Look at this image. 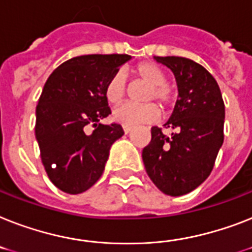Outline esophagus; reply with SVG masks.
Segmentation results:
<instances>
[{"mask_svg": "<svg viewBox=\"0 0 252 252\" xmlns=\"http://www.w3.org/2000/svg\"><path fill=\"white\" fill-rule=\"evenodd\" d=\"M123 130H124V133H129L130 130H132V126H123Z\"/></svg>", "mask_w": 252, "mask_h": 252, "instance_id": "esophagus-1", "label": "esophagus"}]
</instances>
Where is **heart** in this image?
I'll list each match as a JSON object with an SVG mask.
<instances>
[{
  "label": "heart",
  "mask_w": 252,
  "mask_h": 252,
  "mask_svg": "<svg viewBox=\"0 0 252 252\" xmlns=\"http://www.w3.org/2000/svg\"><path fill=\"white\" fill-rule=\"evenodd\" d=\"M134 77L149 84V89L144 95V101L149 103L144 105L120 106L114 111V119L124 126H137L142 123H153L159 118L158 107L151 102H158L163 110H168L175 102V94L167 85L165 73L153 63L145 62L137 64L132 69ZM126 95V76L122 72L114 73L105 87V97L110 105H120Z\"/></svg>",
  "instance_id": "b5f03b06"
}]
</instances>
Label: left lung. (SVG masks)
Returning <instances> with one entry per match:
<instances>
[{
	"label": "left lung",
	"instance_id": "8db88e82",
	"mask_svg": "<svg viewBox=\"0 0 252 252\" xmlns=\"http://www.w3.org/2000/svg\"><path fill=\"white\" fill-rule=\"evenodd\" d=\"M171 68L179 99L164 124L175 132L165 136L151 128L150 144L144 147L145 168L160 191L179 197L207 179L224 142L225 106L211 73L199 63L183 57H155Z\"/></svg>",
	"mask_w": 252,
	"mask_h": 252
}]
</instances>
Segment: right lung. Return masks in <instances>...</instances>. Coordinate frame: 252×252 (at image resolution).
<instances>
[{"mask_svg":"<svg viewBox=\"0 0 252 252\" xmlns=\"http://www.w3.org/2000/svg\"><path fill=\"white\" fill-rule=\"evenodd\" d=\"M129 59L126 54L75 57L45 83L34 133L48 177L64 193L80 194L97 183L110 147L124 134L118 123L106 126L99 120L111 114L106 84Z\"/></svg>","mask_w":252,"mask_h":252,"instance_id":"obj_1","label":"right lung"}]
</instances>
